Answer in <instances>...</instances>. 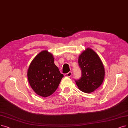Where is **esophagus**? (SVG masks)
<instances>
[{
    "label": "esophagus",
    "mask_w": 128,
    "mask_h": 128,
    "mask_svg": "<svg viewBox=\"0 0 128 128\" xmlns=\"http://www.w3.org/2000/svg\"><path fill=\"white\" fill-rule=\"evenodd\" d=\"M72 75V72H71V71H70V72H69L68 73L66 74H64V76H67V77H70V76H71Z\"/></svg>",
    "instance_id": "34e87169"
}]
</instances>
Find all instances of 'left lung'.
<instances>
[{"label":"left lung","instance_id":"left-lung-1","mask_svg":"<svg viewBox=\"0 0 128 128\" xmlns=\"http://www.w3.org/2000/svg\"><path fill=\"white\" fill-rule=\"evenodd\" d=\"M78 63L81 70V76L75 82L78 88L84 92H92L102 84L105 71L99 56L89 48L79 56Z\"/></svg>","mask_w":128,"mask_h":128}]
</instances>
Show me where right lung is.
Wrapping results in <instances>:
<instances>
[{"label": "right lung", "mask_w": 128, "mask_h": 128, "mask_svg": "<svg viewBox=\"0 0 128 128\" xmlns=\"http://www.w3.org/2000/svg\"><path fill=\"white\" fill-rule=\"evenodd\" d=\"M27 76L29 83L36 94L47 97L57 90L64 75L55 65L53 55L44 50L30 63Z\"/></svg>", "instance_id": "obj_1"}]
</instances>
